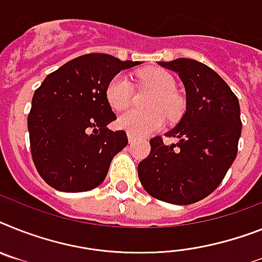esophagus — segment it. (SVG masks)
<instances>
[{
    "mask_svg": "<svg viewBox=\"0 0 262 262\" xmlns=\"http://www.w3.org/2000/svg\"><path fill=\"white\" fill-rule=\"evenodd\" d=\"M127 140H129V144H133V142L136 141V137L133 135H130V133H129V135H127Z\"/></svg>",
    "mask_w": 262,
    "mask_h": 262,
    "instance_id": "obj_1",
    "label": "esophagus"
}]
</instances>
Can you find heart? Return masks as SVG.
<instances>
[{
	"instance_id": "b5f03b06",
	"label": "heart",
	"mask_w": 262,
	"mask_h": 262,
	"mask_svg": "<svg viewBox=\"0 0 262 262\" xmlns=\"http://www.w3.org/2000/svg\"><path fill=\"white\" fill-rule=\"evenodd\" d=\"M140 78L144 83L156 90L149 106L150 111L129 109L118 117V126L133 136H145L156 132L164 124V114L176 116L181 107V101L174 93L176 81L170 73L158 68H149L140 72ZM106 100L113 109L122 111L129 106L133 98V86L125 74L118 73L109 81L106 90Z\"/></svg>"
}]
</instances>
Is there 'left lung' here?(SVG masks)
I'll return each mask as SVG.
<instances>
[{
    "mask_svg": "<svg viewBox=\"0 0 262 262\" xmlns=\"http://www.w3.org/2000/svg\"><path fill=\"white\" fill-rule=\"evenodd\" d=\"M179 73L186 92V111L165 136L151 138L150 153L138 164V179L151 197L189 205L221 184L237 156L241 136L238 98L213 69L190 58L158 62Z\"/></svg>",
    "mask_w": 262,
    "mask_h": 262,
    "instance_id": "left-lung-1",
    "label": "left lung"
}]
</instances>
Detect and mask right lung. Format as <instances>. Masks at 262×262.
Instances as JSON below:
<instances>
[{"instance_id": "1", "label": "right lung", "mask_w": 262, "mask_h": 262, "mask_svg": "<svg viewBox=\"0 0 262 262\" xmlns=\"http://www.w3.org/2000/svg\"><path fill=\"white\" fill-rule=\"evenodd\" d=\"M140 61L104 53L70 60L46 76L34 92L28 116L30 150L38 174L60 192H86L104 181L111 162L127 145L106 100L107 83Z\"/></svg>"}]
</instances>
